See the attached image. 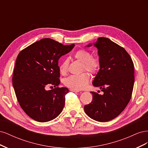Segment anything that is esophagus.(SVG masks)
Instances as JSON below:
<instances>
[{
    "label": "esophagus",
    "instance_id": "1",
    "mask_svg": "<svg viewBox=\"0 0 148 148\" xmlns=\"http://www.w3.org/2000/svg\"><path fill=\"white\" fill-rule=\"evenodd\" d=\"M70 91L72 92H79V90H76V89H70Z\"/></svg>",
    "mask_w": 148,
    "mask_h": 148
}]
</instances>
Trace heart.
<instances>
[{"label":"heart","mask_w":148,"mask_h":148,"mask_svg":"<svg viewBox=\"0 0 148 148\" xmlns=\"http://www.w3.org/2000/svg\"><path fill=\"white\" fill-rule=\"evenodd\" d=\"M75 59L82 62V71H86L91 74H96L100 69L101 62L96 57L91 56L90 52L86 49H79L73 55ZM69 60L65 59L59 65L60 73L65 75L69 70ZM89 82V75L84 72L79 75H73L64 79L66 86L76 90H81L87 86Z\"/></svg>","instance_id":"obj_1"}]
</instances>
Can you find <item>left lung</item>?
I'll return each mask as SVG.
<instances>
[{
    "label": "left lung",
    "mask_w": 148,
    "mask_h": 148,
    "mask_svg": "<svg viewBox=\"0 0 148 148\" xmlns=\"http://www.w3.org/2000/svg\"><path fill=\"white\" fill-rule=\"evenodd\" d=\"M93 45L98 50L101 65L92 84L104 94L91 92L92 100L84 109L92 119L105 122L117 117L130 101L135 81L134 65L125 49L109 38H99Z\"/></svg>",
    "instance_id": "1"
}]
</instances>
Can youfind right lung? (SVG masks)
Returning a JSON list of instances; mask_svg holds the SVG:
<instances>
[{
	"label": "right lung",
	"instance_id": "1",
	"mask_svg": "<svg viewBox=\"0 0 148 148\" xmlns=\"http://www.w3.org/2000/svg\"><path fill=\"white\" fill-rule=\"evenodd\" d=\"M74 46L75 44L64 46L52 39L44 38L31 44L18 55L13 86L20 106L31 119L46 122L62 112L65 96L69 90L58 87L60 83L58 61ZM51 85L56 88L46 90Z\"/></svg>",
	"mask_w": 148,
	"mask_h": 148
}]
</instances>
